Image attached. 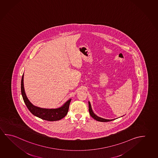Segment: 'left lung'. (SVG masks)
Wrapping results in <instances>:
<instances>
[{"label": "left lung", "instance_id": "1", "mask_svg": "<svg viewBox=\"0 0 158 158\" xmlns=\"http://www.w3.org/2000/svg\"><path fill=\"white\" fill-rule=\"evenodd\" d=\"M89 104V114H90V116L93 118H94L95 120H96L97 121H99V122H110V121H112V120H115L114 119H104V118H100L99 116H97L96 114H94V112H93V111L92 110V108H91V104H90V102L89 101L88 102Z\"/></svg>", "mask_w": 158, "mask_h": 158}]
</instances>
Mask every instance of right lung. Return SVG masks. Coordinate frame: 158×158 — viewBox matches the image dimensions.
<instances>
[{"label":"right lung","instance_id":"right-lung-1","mask_svg":"<svg viewBox=\"0 0 158 158\" xmlns=\"http://www.w3.org/2000/svg\"><path fill=\"white\" fill-rule=\"evenodd\" d=\"M21 92L23 99L24 100L25 105L27 106L29 110L34 115L37 116L40 119L50 122L59 120L65 117L68 113L70 102L72 100V99H69L60 107L54 109L40 108L34 105L29 100L25 94L24 87V74H23L21 81Z\"/></svg>","mask_w":158,"mask_h":158}]
</instances>
